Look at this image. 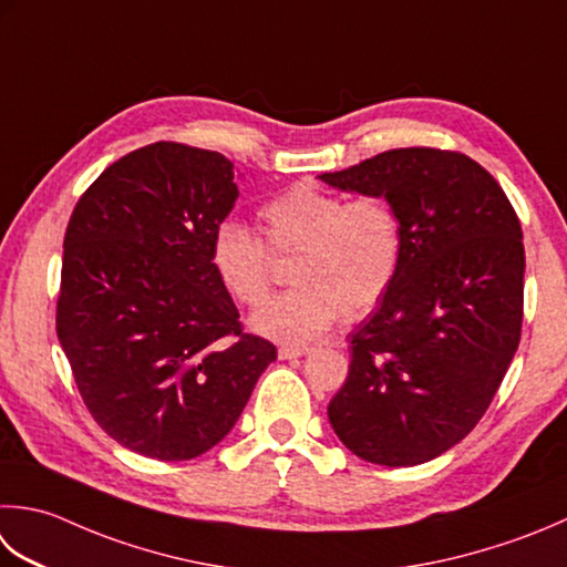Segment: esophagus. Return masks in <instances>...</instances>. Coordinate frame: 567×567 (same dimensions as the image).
<instances>
[{"mask_svg": "<svg viewBox=\"0 0 567 567\" xmlns=\"http://www.w3.org/2000/svg\"><path fill=\"white\" fill-rule=\"evenodd\" d=\"M307 351H309L307 347H280V349H277V357H280L282 361L299 359V357H305Z\"/></svg>", "mask_w": 567, "mask_h": 567, "instance_id": "obj_1", "label": "esophagus"}]
</instances>
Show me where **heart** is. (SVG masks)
I'll list each match as a JSON object with an SVG mask.
<instances>
[{
    "instance_id": "obj_1",
    "label": "heart",
    "mask_w": 567,
    "mask_h": 567,
    "mask_svg": "<svg viewBox=\"0 0 567 567\" xmlns=\"http://www.w3.org/2000/svg\"><path fill=\"white\" fill-rule=\"evenodd\" d=\"M265 243L236 218L210 238V268L236 302L260 307L272 287V254L290 258V292L252 317V329L285 343L312 341L339 319L373 312L403 260V224L383 196L329 192L297 182L260 208Z\"/></svg>"
}]
</instances>
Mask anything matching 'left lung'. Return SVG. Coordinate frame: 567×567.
Masks as SVG:
<instances>
[{"label": "left lung", "instance_id": "1", "mask_svg": "<svg viewBox=\"0 0 567 567\" xmlns=\"http://www.w3.org/2000/svg\"><path fill=\"white\" fill-rule=\"evenodd\" d=\"M383 196L403 224V260L349 337L351 363L329 423L357 457L413 467L480 423L524 321V233L504 188L462 152L388 150L319 176Z\"/></svg>", "mask_w": 567, "mask_h": 567}]
</instances>
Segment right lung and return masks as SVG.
Here are the masks:
<instances>
[{
	"label": "right lung",
	"mask_w": 567,
	"mask_h": 567,
	"mask_svg": "<svg viewBox=\"0 0 567 567\" xmlns=\"http://www.w3.org/2000/svg\"><path fill=\"white\" fill-rule=\"evenodd\" d=\"M236 182L224 154L154 142L110 164L65 228L59 341L95 423L144 457L218 445L277 359L210 268Z\"/></svg>",
	"instance_id": "add662e5"
}]
</instances>
